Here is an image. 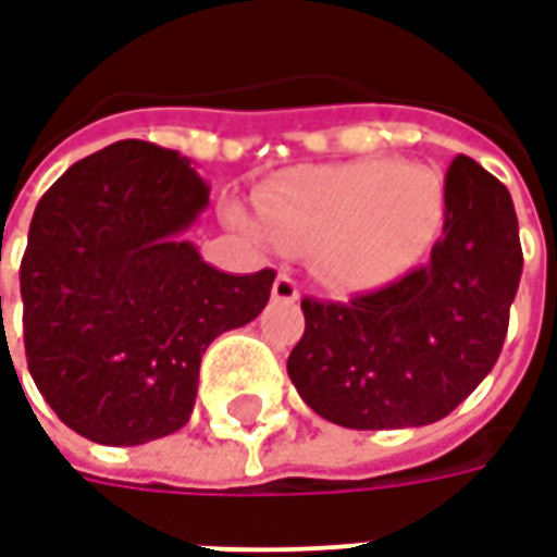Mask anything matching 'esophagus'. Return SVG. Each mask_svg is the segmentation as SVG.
<instances>
[{"instance_id":"obj_1","label":"esophagus","mask_w":557,"mask_h":557,"mask_svg":"<svg viewBox=\"0 0 557 557\" xmlns=\"http://www.w3.org/2000/svg\"><path fill=\"white\" fill-rule=\"evenodd\" d=\"M274 301H298V295H301V289H298V280L292 277V274H277V280H274Z\"/></svg>"}]
</instances>
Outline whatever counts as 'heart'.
I'll return each mask as SVG.
<instances>
[{
    "instance_id": "1",
    "label": "heart",
    "mask_w": 557,
    "mask_h": 557,
    "mask_svg": "<svg viewBox=\"0 0 557 557\" xmlns=\"http://www.w3.org/2000/svg\"><path fill=\"white\" fill-rule=\"evenodd\" d=\"M268 238L313 247L315 271L337 289H370L409 271L442 230V178L418 163L363 158L292 172L259 194ZM238 226H253L232 208Z\"/></svg>"
}]
</instances>
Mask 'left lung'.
I'll return each mask as SVG.
<instances>
[{"label":"left lung","instance_id":"left-lung-1","mask_svg":"<svg viewBox=\"0 0 557 557\" xmlns=\"http://www.w3.org/2000/svg\"><path fill=\"white\" fill-rule=\"evenodd\" d=\"M519 277L513 199L478 160L456 154L430 262L349 301L304 298L289 379L315 414L349 430L435 423L498 361Z\"/></svg>","mask_w":557,"mask_h":557}]
</instances>
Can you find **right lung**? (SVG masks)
I'll list each match as a JSON object with an SVG mask.
<instances>
[{
	"label": "right lung",
	"mask_w": 557,
	"mask_h": 557,
	"mask_svg": "<svg viewBox=\"0 0 557 557\" xmlns=\"http://www.w3.org/2000/svg\"><path fill=\"white\" fill-rule=\"evenodd\" d=\"M208 202L178 151L122 139L41 196L20 262L26 363L59 420L131 447L190 420L208 343L262 313L277 271L223 274L175 235Z\"/></svg>",
	"instance_id": "right-lung-1"
}]
</instances>
